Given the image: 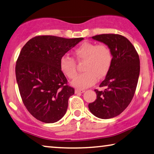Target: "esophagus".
<instances>
[{
	"label": "esophagus",
	"mask_w": 154,
	"mask_h": 154,
	"mask_svg": "<svg viewBox=\"0 0 154 154\" xmlns=\"http://www.w3.org/2000/svg\"><path fill=\"white\" fill-rule=\"evenodd\" d=\"M85 92L84 90H80V89H75V92L76 94L77 93H84V92Z\"/></svg>",
	"instance_id": "esophagus-1"
}]
</instances>
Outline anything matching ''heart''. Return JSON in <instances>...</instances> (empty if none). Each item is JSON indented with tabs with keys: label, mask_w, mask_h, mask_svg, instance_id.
<instances>
[{
	"label": "heart",
	"mask_w": 154,
	"mask_h": 154,
	"mask_svg": "<svg viewBox=\"0 0 154 154\" xmlns=\"http://www.w3.org/2000/svg\"><path fill=\"white\" fill-rule=\"evenodd\" d=\"M77 62H85L84 71L71 82L72 86L84 89L94 84L99 79L108 74L112 63V51L106 45L84 42L73 52ZM60 70L65 76L73 79L77 75V64L71 57H63Z\"/></svg>",
	"instance_id": "heart-1"
}]
</instances>
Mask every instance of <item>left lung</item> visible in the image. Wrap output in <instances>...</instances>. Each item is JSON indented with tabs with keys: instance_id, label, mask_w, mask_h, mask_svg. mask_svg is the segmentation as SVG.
Listing matches in <instances>:
<instances>
[{
	"instance_id": "obj_1",
	"label": "left lung",
	"mask_w": 154,
	"mask_h": 154,
	"mask_svg": "<svg viewBox=\"0 0 154 154\" xmlns=\"http://www.w3.org/2000/svg\"><path fill=\"white\" fill-rule=\"evenodd\" d=\"M92 38L110 48L112 63L99 86L106 89L94 90L97 99L89 103L88 108L99 119H111L125 110L133 99L140 74V60L132 44L123 35L101 34Z\"/></svg>"
}]
</instances>
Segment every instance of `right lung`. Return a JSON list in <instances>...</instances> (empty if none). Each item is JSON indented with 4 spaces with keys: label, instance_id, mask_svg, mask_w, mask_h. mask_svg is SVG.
<instances>
[{
    "label": "right lung",
    "instance_id": "1",
    "mask_svg": "<svg viewBox=\"0 0 154 154\" xmlns=\"http://www.w3.org/2000/svg\"><path fill=\"white\" fill-rule=\"evenodd\" d=\"M82 40L39 35L22 48L16 65V81L24 106L38 120L55 123L66 112L75 90L67 85L60 61Z\"/></svg>",
    "mask_w": 154,
    "mask_h": 154
}]
</instances>
